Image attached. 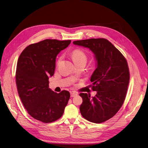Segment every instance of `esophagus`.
I'll return each instance as SVG.
<instances>
[{"instance_id":"34e87169","label":"esophagus","mask_w":148,"mask_h":148,"mask_svg":"<svg viewBox=\"0 0 148 148\" xmlns=\"http://www.w3.org/2000/svg\"><path fill=\"white\" fill-rule=\"evenodd\" d=\"M77 94L76 93L74 92H71V97H74L75 96H76Z\"/></svg>"}]
</instances>
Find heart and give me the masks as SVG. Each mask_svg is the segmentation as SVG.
Here are the masks:
<instances>
[{"instance_id":"obj_1","label":"heart","mask_w":148,"mask_h":148,"mask_svg":"<svg viewBox=\"0 0 148 148\" xmlns=\"http://www.w3.org/2000/svg\"><path fill=\"white\" fill-rule=\"evenodd\" d=\"M71 56L73 60L75 65L79 64H86L87 61V55L84 51L82 49H76L73 51L71 52ZM62 59V56L59 57L57 61V64L58 65L60 63Z\"/></svg>"}]
</instances>
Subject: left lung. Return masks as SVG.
Returning a JSON list of instances; mask_svg holds the SVG:
<instances>
[{
    "instance_id": "1",
    "label": "left lung",
    "mask_w": 148,
    "mask_h": 148,
    "mask_svg": "<svg viewBox=\"0 0 148 148\" xmlns=\"http://www.w3.org/2000/svg\"><path fill=\"white\" fill-rule=\"evenodd\" d=\"M89 48L95 55L97 68L92 75V88L96 95L82 93V115L92 123H101L113 117L122 106L130 80L126 59L107 39L90 38L73 42Z\"/></svg>"
}]
</instances>
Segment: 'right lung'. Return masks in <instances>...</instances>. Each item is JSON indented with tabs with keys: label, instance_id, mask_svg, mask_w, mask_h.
Masks as SVG:
<instances>
[{
	"label": "right lung",
	"instance_id": "right-lung-1",
	"mask_svg": "<svg viewBox=\"0 0 148 148\" xmlns=\"http://www.w3.org/2000/svg\"><path fill=\"white\" fill-rule=\"evenodd\" d=\"M71 42L46 39L28 46L18 58L15 74L18 95L28 113L37 120L52 123L64 114L70 93L52 91L49 77L54 74L57 55Z\"/></svg>",
	"mask_w": 148,
	"mask_h": 148
}]
</instances>
